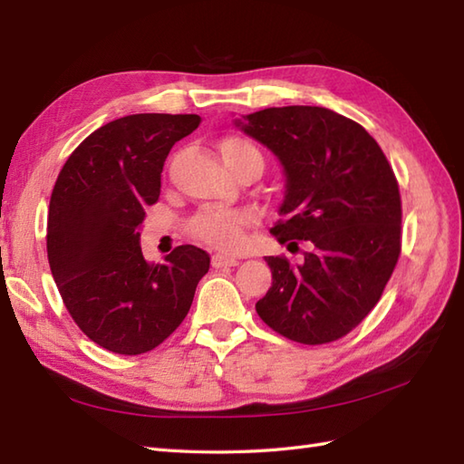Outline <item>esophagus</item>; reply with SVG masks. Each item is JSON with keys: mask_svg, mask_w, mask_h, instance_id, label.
I'll list each match as a JSON object with an SVG mask.
<instances>
[{"mask_svg": "<svg viewBox=\"0 0 464 464\" xmlns=\"http://www.w3.org/2000/svg\"><path fill=\"white\" fill-rule=\"evenodd\" d=\"M239 261L235 259V257H229V255H223V253H215L213 257H211V265L215 269H219V267H235V265H237Z\"/></svg>", "mask_w": 464, "mask_h": 464, "instance_id": "esophagus-1", "label": "esophagus"}]
</instances>
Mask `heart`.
Returning a JSON list of instances; mask_svg holds the SVG:
<instances>
[{"label": "heart", "mask_w": 464, "mask_h": 464, "mask_svg": "<svg viewBox=\"0 0 464 464\" xmlns=\"http://www.w3.org/2000/svg\"><path fill=\"white\" fill-rule=\"evenodd\" d=\"M221 157L225 165L235 167L245 160H261L259 151L241 137H229L221 143ZM253 223L249 211L211 209L197 215L191 221V233L215 249L237 251L245 241V229Z\"/></svg>", "instance_id": "obj_1"}]
</instances>
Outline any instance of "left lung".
Segmentation results:
<instances>
[{
	"mask_svg": "<svg viewBox=\"0 0 464 464\" xmlns=\"http://www.w3.org/2000/svg\"><path fill=\"white\" fill-rule=\"evenodd\" d=\"M233 123L283 167V221L271 233L313 245L301 265L265 257L273 285L255 309L291 341H337L371 313L397 265L395 173L359 123L327 107H269Z\"/></svg>",
	"mask_w": 464,
	"mask_h": 464,
	"instance_id": "obj_1",
	"label": "left lung"
}]
</instances>
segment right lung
<instances>
[{
    "label": "right lung",
    "instance_id": "1",
    "mask_svg": "<svg viewBox=\"0 0 464 464\" xmlns=\"http://www.w3.org/2000/svg\"><path fill=\"white\" fill-rule=\"evenodd\" d=\"M199 123L193 113L120 117L85 137L59 171L47 217L49 267L77 327L111 353L141 354L161 344L209 271V255L193 245L157 265L140 245L167 155Z\"/></svg>",
    "mask_w": 464,
    "mask_h": 464
}]
</instances>
